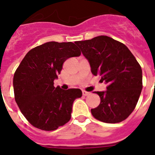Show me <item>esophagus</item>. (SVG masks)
I'll return each instance as SVG.
<instances>
[{
  "instance_id": "esophagus-1",
  "label": "esophagus",
  "mask_w": 155,
  "mask_h": 155,
  "mask_svg": "<svg viewBox=\"0 0 155 155\" xmlns=\"http://www.w3.org/2000/svg\"><path fill=\"white\" fill-rule=\"evenodd\" d=\"M82 94H83V95H84V96H87V95H89L90 94V92H87V91L83 90V91H82Z\"/></svg>"
}]
</instances>
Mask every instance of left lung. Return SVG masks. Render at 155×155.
<instances>
[{
    "label": "left lung",
    "instance_id": "left-lung-1",
    "mask_svg": "<svg viewBox=\"0 0 155 155\" xmlns=\"http://www.w3.org/2000/svg\"><path fill=\"white\" fill-rule=\"evenodd\" d=\"M83 55L91 66V73L107 83L105 91H95L101 102L91 109L96 120L107 124L124 121L136 107L141 93V67L128 48L106 35L78 41Z\"/></svg>",
    "mask_w": 155,
    "mask_h": 155
}]
</instances>
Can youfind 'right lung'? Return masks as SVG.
Here are the masks:
<instances>
[{
	"mask_svg": "<svg viewBox=\"0 0 155 155\" xmlns=\"http://www.w3.org/2000/svg\"><path fill=\"white\" fill-rule=\"evenodd\" d=\"M80 55L73 42H49L25 56L14 74V93L21 113L33 127L55 130L71 120L73 102L81 97V91L55 87L53 81L67 59Z\"/></svg>",
	"mask_w": 155,
	"mask_h": 155,
	"instance_id": "obj_1",
	"label": "right lung"
}]
</instances>
